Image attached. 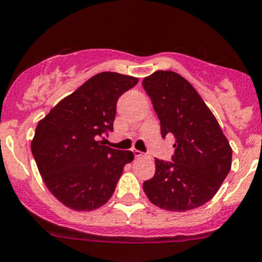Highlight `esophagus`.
<instances>
[{
  "label": "esophagus",
  "mask_w": 262,
  "mask_h": 262,
  "mask_svg": "<svg viewBox=\"0 0 262 262\" xmlns=\"http://www.w3.org/2000/svg\"><path fill=\"white\" fill-rule=\"evenodd\" d=\"M133 154H134V157H136V158H140V157H143V155H144L142 153V151L138 150V149H133Z\"/></svg>",
  "instance_id": "34e87169"
}]
</instances>
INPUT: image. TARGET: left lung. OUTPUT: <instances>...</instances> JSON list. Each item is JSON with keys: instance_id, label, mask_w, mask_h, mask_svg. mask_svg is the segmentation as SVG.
Segmentation results:
<instances>
[{"instance_id": "1", "label": "left lung", "mask_w": 262, "mask_h": 262, "mask_svg": "<svg viewBox=\"0 0 262 262\" xmlns=\"http://www.w3.org/2000/svg\"><path fill=\"white\" fill-rule=\"evenodd\" d=\"M142 85L153 102L163 138L174 134L173 162L155 158V174L143 184L151 204L188 211L212 199L231 169L232 149L219 123L190 83L173 71H157Z\"/></svg>"}]
</instances>
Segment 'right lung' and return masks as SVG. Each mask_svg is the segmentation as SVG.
Wrapping results in <instances>:
<instances>
[{
	"label": "right lung",
	"instance_id": "add662e5",
	"mask_svg": "<svg viewBox=\"0 0 262 262\" xmlns=\"http://www.w3.org/2000/svg\"><path fill=\"white\" fill-rule=\"evenodd\" d=\"M138 83L137 77L102 72L64 97L38 122L31 150L43 182L53 196L76 211L107 204L130 150L104 145L113 130L117 100Z\"/></svg>",
	"mask_w": 262,
	"mask_h": 262
}]
</instances>
